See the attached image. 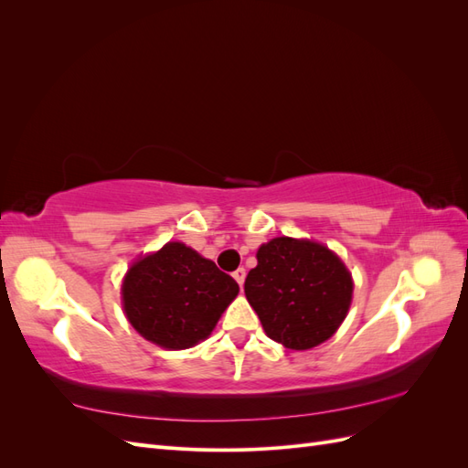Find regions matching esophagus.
<instances>
[{"label":"esophagus","instance_id":"34e87169","mask_svg":"<svg viewBox=\"0 0 468 468\" xmlns=\"http://www.w3.org/2000/svg\"><path fill=\"white\" fill-rule=\"evenodd\" d=\"M232 277L236 279V282H238V285H239V287H242V285H244V279H246V269H244V267H239V269H236V271L232 273Z\"/></svg>","mask_w":468,"mask_h":468}]
</instances>
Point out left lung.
Listing matches in <instances>:
<instances>
[{
	"mask_svg": "<svg viewBox=\"0 0 468 468\" xmlns=\"http://www.w3.org/2000/svg\"><path fill=\"white\" fill-rule=\"evenodd\" d=\"M244 292L265 334L303 351L335 334L351 304L353 281L325 246L282 236L258 250Z\"/></svg>",
	"mask_w": 468,
	"mask_h": 468,
	"instance_id": "left-lung-1",
	"label": "left lung"
}]
</instances>
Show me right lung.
I'll return each mask as SVG.
<instances>
[{
	"label": "right lung",
	"mask_w": 468,
	"mask_h": 468,
	"mask_svg": "<svg viewBox=\"0 0 468 468\" xmlns=\"http://www.w3.org/2000/svg\"><path fill=\"white\" fill-rule=\"evenodd\" d=\"M215 261L181 242L136 261L122 281L124 314L148 342L187 349L205 339L238 294Z\"/></svg>",
	"instance_id": "1"
}]
</instances>
